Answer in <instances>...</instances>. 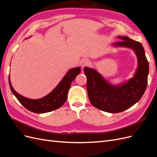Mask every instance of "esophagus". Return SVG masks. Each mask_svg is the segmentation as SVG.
I'll use <instances>...</instances> for the list:
<instances>
[{
	"label": "esophagus",
	"mask_w": 157,
	"mask_h": 157,
	"mask_svg": "<svg viewBox=\"0 0 157 157\" xmlns=\"http://www.w3.org/2000/svg\"><path fill=\"white\" fill-rule=\"evenodd\" d=\"M89 64H90V62L88 59H83L81 60V61H80V65H81L82 69L84 67H86V66H88Z\"/></svg>",
	"instance_id": "esophagus-1"
}]
</instances>
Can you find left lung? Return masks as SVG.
I'll return each instance as SVG.
<instances>
[{
	"instance_id": "obj_1",
	"label": "left lung",
	"mask_w": 157,
	"mask_h": 157,
	"mask_svg": "<svg viewBox=\"0 0 157 157\" xmlns=\"http://www.w3.org/2000/svg\"><path fill=\"white\" fill-rule=\"evenodd\" d=\"M117 37L121 41L113 43V46L132 49L137 56V67L134 77L128 81L113 85L95 69L84 68L90 103L96 108L111 113L124 111L140 101L147 88L149 75V63L142 44L128 36Z\"/></svg>"
}]
</instances>
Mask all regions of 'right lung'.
<instances>
[{
  "mask_svg": "<svg viewBox=\"0 0 157 157\" xmlns=\"http://www.w3.org/2000/svg\"><path fill=\"white\" fill-rule=\"evenodd\" d=\"M80 71L81 69L79 67L69 69L62 80L50 93L43 98L36 99L25 98L16 92L12 86L10 76L8 77V81L13 94L23 107L33 113H44L54 111L63 105L67 100L71 82L80 73Z\"/></svg>",
  "mask_w": 157,
  "mask_h": 157,
  "instance_id": "add662e5",
  "label": "right lung"
}]
</instances>
